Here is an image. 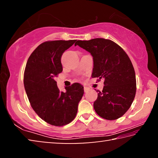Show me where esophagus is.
<instances>
[{"mask_svg":"<svg viewBox=\"0 0 158 158\" xmlns=\"http://www.w3.org/2000/svg\"><path fill=\"white\" fill-rule=\"evenodd\" d=\"M84 92H87V91H88V90H89V88H87V87L84 86Z\"/></svg>","mask_w":158,"mask_h":158,"instance_id":"esophagus-1","label":"esophagus"}]
</instances>
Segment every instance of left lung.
<instances>
[{"label": "left lung", "mask_w": 158, "mask_h": 158, "mask_svg": "<svg viewBox=\"0 0 158 158\" xmlns=\"http://www.w3.org/2000/svg\"><path fill=\"white\" fill-rule=\"evenodd\" d=\"M78 45L93 56L92 78L104 79L102 91L98 90L93 107L106 120L121 117L132 105L136 94V76L132 63L122 48L110 40H77Z\"/></svg>", "instance_id": "obj_1"}]
</instances>
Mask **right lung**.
Listing matches in <instances>:
<instances>
[{"label": "right lung", "mask_w": 158, "mask_h": 158, "mask_svg": "<svg viewBox=\"0 0 158 158\" xmlns=\"http://www.w3.org/2000/svg\"><path fill=\"white\" fill-rule=\"evenodd\" d=\"M77 42L55 40L42 43L26 63L23 84L32 108L45 122L63 126L75 118L84 95V86L74 83L60 91L55 78L63 71L61 56Z\"/></svg>", "instance_id": "add662e5"}]
</instances>
